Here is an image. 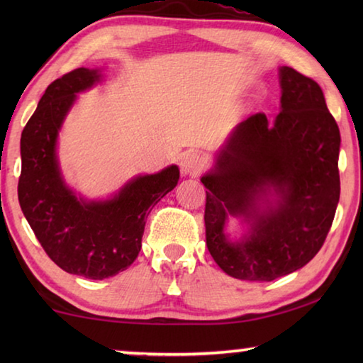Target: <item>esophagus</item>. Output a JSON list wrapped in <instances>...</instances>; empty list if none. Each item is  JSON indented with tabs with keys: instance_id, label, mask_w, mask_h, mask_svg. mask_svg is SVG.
Wrapping results in <instances>:
<instances>
[{
	"instance_id": "obj_1",
	"label": "esophagus",
	"mask_w": 363,
	"mask_h": 363,
	"mask_svg": "<svg viewBox=\"0 0 363 363\" xmlns=\"http://www.w3.org/2000/svg\"><path fill=\"white\" fill-rule=\"evenodd\" d=\"M179 167L182 174H190L195 176L199 174L201 169L205 167V158L200 155V153L189 150L186 153H182V157L179 160Z\"/></svg>"
}]
</instances>
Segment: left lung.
<instances>
[{
    "label": "left lung",
    "instance_id": "left-lung-1",
    "mask_svg": "<svg viewBox=\"0 0 363 363\" xmlns=\"http://www.w3.org/2000/svg\"><path fill=\"white\" fill-rule=\"evenodd\" d=\"M280 113L233 128L201 176L208 189L206 247L233 279L272 281L304 267L327 238L340 201V128L322 88L280 67ZM241 219L238 239L225 232Z\"/></svg>",
    "mask_w": 363,
    "mask_h": 363
}]
</instances>
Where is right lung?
<instances>
[{"instance_id": "add662e5", "label": "right lung", "mask_w": 363, "mask_h": 363, "mask_svg": "<svg viewBox=\"0 0 363 363\" xmlns=\"http://www.w3.org/2000/svg\"><path fill=\"white\" fill-rule=\"evenodd\" d=\"M101 69H77L48 86L21 138L19 203L48 256L65 272L91 280L113 277L140 251L150 208L179 181L171 164L139 174L104 200L77 195L64 181L57 139L78 94L101 82Z\"/></svg>"}]
</instances>
